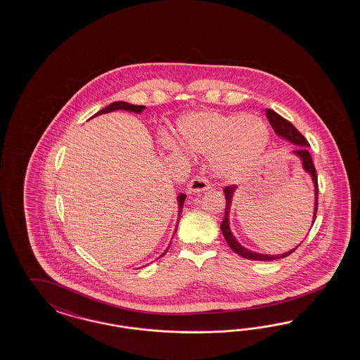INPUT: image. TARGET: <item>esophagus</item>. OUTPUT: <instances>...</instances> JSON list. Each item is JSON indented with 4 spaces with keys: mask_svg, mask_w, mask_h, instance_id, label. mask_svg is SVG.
I'll return each instance as SVG.
<instances>
[{
    "mask_svg": "<svg viewBox=\"0 0 360 360\" xmlns=\"http://www.w3.org/2000/svg\"><path fill=\"white\" fill-rule=\"evenodd\" d=\"M211 187L210 182L205 176H194L190 184H188V193H202V191H206Z\"/></svg>",
    "mask_w": 360,
    "mask_h": 360,
    "instance_id": "obj_1",
    "label": "esophagus"
}]
</instances>
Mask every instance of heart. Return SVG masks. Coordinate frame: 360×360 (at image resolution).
<instances>
[{
	"mask_svg": "<svg viewBox=\"0 0 360 360\" xmlns=\"http://www.w3.org/2000/svg\"><path fill=\"white\" fill-rule=\"evenodd\" d=\"M179 131L190 150L212 155L215 173L232 181L251 173L271 140L269 129L260 117L243 113H198L186 117ZM166 146L175 149L172 141H166Z\"/></svg>",
	"mask_w": 360,
	"mask_h": 360,
	"instance_id": "obj_1",
	"label": "heart"
}]
</instances>
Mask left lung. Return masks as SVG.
Here are the masks:
<instances>
[{
  "label": "left lung",
  "mask_w": 360,
  "mask_h": 360,
  "mask_svg": "<svg viewBox=\"0 0 360 360\" xmlns=\"http://www.w3.org/2000/svg\"><path fill=\"white\" fill-rule=\"evenodd\" d=\"M265 113H266V119L272 125L273 131H276L280 137H283L285 140H288V141L297 145L293 154H295L301 160L304 170L311 175L313 184H314V191H316V203H314V215H313V224H314L316 218V210H318V178H316V167H314V164H313L311 155H310L309 149H307L309 148V142L302 136V133H300V131L295 129V125L290 121L283 119V116H280L278 113H276L272 109H266ZM236 187H238L236 185L226 186L224 190H223L224 191V196H226V211H224V219H223V221L220 224V229L223 232V236H224V239L227 241L229 248L235 252V253H238L241 257L248 259V260H255V262H272V260L283 259V257L289 256L290 253H293L300 245H297V248H295V250L283 253V255L271 256V255H262V253L248 251L247 248H244L240 244L238 240L235 239V236L232 235V231L229 229V215L231 203H232V196H233Z\"/></svg>",
  "instance_id": "obj_1"
}]
</instances>
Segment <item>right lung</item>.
Segmentation results:
<instances>
[{
  "label": "right lung",
  "mask_w": 360,
  "mask_h": 360,
  "mask_svg": "<svg viewBox=\"0 0 360 360\" xmlns=\"http://www.w3.org/2000/svg\"><path fill=\"white\" fill-rule=\"evenodd\" d=\"M116 109H124V110H129V112H134V113H141L142 110L145 109V107H143V105H133V104L125 103V101H115V103L109 104L108 107L98 110V113H95L92 117L98 116V115H103V113L113 112V110H116ZM92 117H91V119H92ZM185 199V194H179L178 198H176V200H178V221H179V218H181V215H182V208H184ZM176 224H178V223H176ZM176 229H178V226H176ZM175 232H176V229H175ZM169 247H170V244H169ZM169 247H167V248H169ZM166 252H167V250L164 252V255Z\"/></svg>",
  "instance_id": "obj_1"
}]
</instances>
